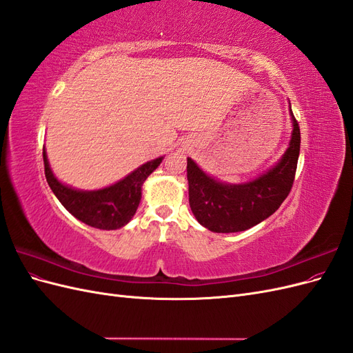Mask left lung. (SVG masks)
<instances>
[{
  "mask_svg": "<svg viewBox=\"0 0 353 353\" xmlns=\"http://www.w3.org/2000/svg\"><path fill=\"white\" fill-rule=\"evenodd\" d=\"M288 110L293 131L284 154L272 168L248 183H222L187 157L190 208L200 225L212 232L245 231L270 218L281 206L292 190L301 152V130L292 105Z\"/></svg>",
  "mask_w": 353,
  "mask_h": 353,
  "instance_id": "8db88e82",
  "label": "left lung"
}]
</instances>
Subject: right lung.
Listing matches in <instances>:
<instances>
[{"instance_id":"1","label":"right lung","mask_w":353,"mask_h":353,"mask_svg":"<svg viewBox=\"0 0 353 353\" xmlns=\"http://www.w3.org/2000/svg\"><path fill=\"white\" fill-rule=\"evenodd\" d=\"M42 156H44L47 183L59 201L74 218L100 230L122 228L132 219L141 201L144 181L163 160V156L150 160L109 187L78 190L63 184L52 174L46 147Z\"/></svg>"}]
</instances>
